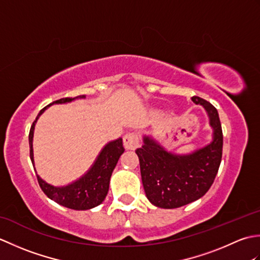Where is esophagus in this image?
Here are the masks:
<instances>
[{"label":"esophagus","instance_id":"34e87169","mask_svg":"<svg viewBox=\"0 0 260 260\" xmlns=\"http://www.w3.org/2000/svg\"><path fill=\"white\" fill-rule=\"evenodd\" d=\"M124 146L126 150H136L137 147L140 145V139H139V135H137L136 132H129V133H127L124 139Z\"/></svg>","mask_w":260,"mask_h":260}]
</instances>
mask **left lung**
I'll list each match as a JSON object with an SVG mask.
<instances>
[{
  "label": "left lung",
  "mask_w": 260,
  "mask_h": 260,
  "mask_svg": "<svg viewBox=\"0 0 260 260\" xmlns=\"http://www.w3.org/2000/svg\"><path fill=\"white\" fill-rule=\"evenodd\" d=\"M209 116L213 134L210 144L189 154H173L150 136L135 151L140 158L143 186L155 207L175 209L203 197L212 185L222 157L223 136L218 110L204 99L193 96Z\"/></svg>",
  "instance_id": "left-lung-1"
}]
</instances>
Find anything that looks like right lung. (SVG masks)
I'll return each mask as SVG.
<instances>
[{"label": "right lung", "instance_id": "right-lung-1", "mask_svg": "<svg viewBox=\"0 0 260 260\" xmlns=\"http://www.w3.org/2000/svg\"><path fill=\"white\" fill-rule=\"evenodd\" d=\"M85 97L86 96L82 95L75 98H61L59 101L49 104L47 107L40 110L36 120L33 121L29 134L30 157L32 164H35L32 148L33 132H35V126L40 115L53 104H66L73 102L77 98ZM124 151L123 140L121 139L109 142L104 146L102 152L99 153L92 167L80 179L64 186H53L51 184H48L46 181H43L40 176L37 175L39 185H40L42 191L45 192V194L49 199H51L54 202L61 204V206L66 208L74 210H88L95 208L99 206L105 200V198H106L109 189L110 176H112L116 164H117Z\"/></svg>", "mask_w": 260, "mask_h": 260}]
</instances>
